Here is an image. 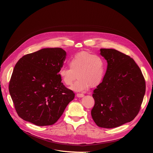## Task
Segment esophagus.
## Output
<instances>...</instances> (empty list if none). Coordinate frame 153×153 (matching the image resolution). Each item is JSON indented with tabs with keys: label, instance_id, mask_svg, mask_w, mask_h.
Wrapping results in <instances>:
<instances>
[{
	"label": "esophagus",
	"instance_id": "obj_1",
	"mask_svg": "<svg viewBox=\"0 0 153 153\" xmlns=\"http://www.w3.org/2000/svg\"><path fill=\"white\" fill-rule=\"evenodd\" d=\"M76 96H77V97H83V94H82V93H77V94H76Z\"/></svg>",
	"mask_w": 153,
	"mask_h": 153
}]
</instances>
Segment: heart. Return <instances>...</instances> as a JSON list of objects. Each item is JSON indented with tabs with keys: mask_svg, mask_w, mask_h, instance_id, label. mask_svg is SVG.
<instances>
[{
	"mask_svg": "<svg viewBox=\"0 0 153 153\" xmlns=\"http://www.w3.org/2000/svg\"><path fill=\"white\" fill-rule=\"evenodd\" d=\"M69 68L60 70L59 75L63 83L71 86L76 79H79L72 89L82 91L90 86L99 85L105 76V63L99 56L90 53L82 52L73 57L68 62Z\"/></svg>",
	"mask_w": 153,
	"mask_h": 153,
	"instance_id": "obj_1",
	"label": "heart"
}]
</instances>
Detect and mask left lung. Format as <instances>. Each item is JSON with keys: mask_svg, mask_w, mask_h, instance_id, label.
<instances>
[{"mask_svg": "<svg viewBox=\"0 0 153 153\" xmlns=\"http://www.w3.org/2000/svg\"><path fill=\"white\" fill-rule=\"evenodd\" d=\"M107 61L102 82L94 90L91 116L101 128H113L132 121L145 93V80L134 60L114 49L100 50Z\"/></svg>", "mask_w": 153, "mask_h": 153, "instance_id": "obj_1", "label": "left lung"}]
</instances>
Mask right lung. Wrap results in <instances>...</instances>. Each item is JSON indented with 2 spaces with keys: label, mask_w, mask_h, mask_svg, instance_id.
<instances>
[{
  "label": "right lung",
  "mask_w": 153,
  "mask_h": 153,
  "mask_svg": "<svg viewBox=\"0 0 153 153\" xmlns=\"http://www.w3.org/2000/svg\"><path fill=\"white\" fill-rule=\"evenodd\" d=\"M60 48L26 54L16 64L9 91L19 116L37 126L55 123L74 99L59 74L66 58Z\"/></svg>",
  "instance_id": "right-lung-1"
}]
</instances>
